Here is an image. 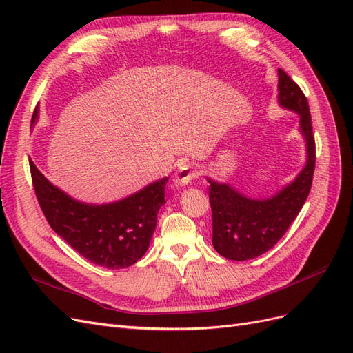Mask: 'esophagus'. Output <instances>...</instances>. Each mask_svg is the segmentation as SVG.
<instances>
[{
	"instance_id": "esophagus-1",
	"label": "esophagus",
	"mask_w": 353,
	"mask_h": 353,
	"mask_svg": "<svg viewBox=\"0 0 353 353\" xmlns=\"http://www.w3.org/2000/svg\"><path fill=\"white\" fill-rule=\"evenodd\" d=\"M197 175H199V172H197L196 168L190 166V165H184V166L179 168L178 174L174 178V183L178 187H184V185L190 184V181L193 179V178H196Z\"/></svg>"
}]
</instances>
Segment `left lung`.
<instances>
[{
    "mask_svg": "<svg viewBox=\"0 0 353 353\" xmlns=\"http://www.w3.org/2000/svg\"><path fill=\"white\" fill-rule=\"evenodd\" d=\"M279 104L299 114L305 138L306 162L292 183L271 197L252 199L228 183L208 176L212 208V244L231 261H249L272 249L301 212L311 191L315 168V140L307 100L297 83L279 69Z\"/></svg>",
    "mask_w": 353,
    "mask_h": 353,
    "instance_id": "1",
    "label": "left lung"
}]
</instances>
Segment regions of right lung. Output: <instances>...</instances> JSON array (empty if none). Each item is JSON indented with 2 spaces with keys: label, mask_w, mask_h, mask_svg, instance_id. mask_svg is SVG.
<instances>
[{
  "label": "right lung",
  "mask_w": 353,
  "mask_h": 353,
  "mask_svg": "<svg viewBox=\"0 0 353 353\" xmlns=\"http://www.w3.org/2000/svg\"><path fill=\"white\" fill-rule=\"evenodd\" d=\"M38 108L32 125L38 121ZM32 183L50 227L85 259L121 270L143 258L156 230L157 212L165 205L168 176L122 200L92 205L70 197L29 162Z\"/></svg>",
  "instance_id": "obj_1"
}]
</instances>
